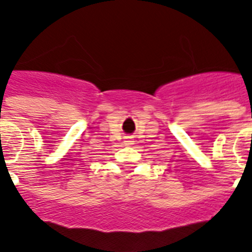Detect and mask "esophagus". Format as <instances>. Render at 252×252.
<instances>
[{
	"label": "esophagus",
	"mask_w": 252,
	"mask_h": 252,
	"mask_svg": "<svg viewBox=\"0 0 252 252\" xmlns=\"http://www.w3.org/2000/svg\"><path fill=\"white\" fill-rule=\"evenodd\" d=\"M133 144V141L131 139H127V140H125V145H127V146H130V145H132Z\"/></svg>",
	"instance_id": "obj_1"
}]
</instances>
